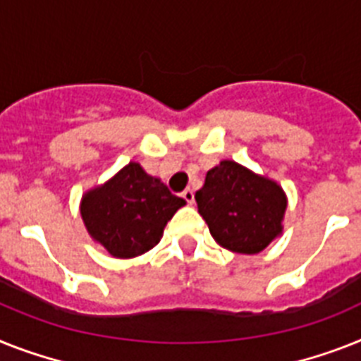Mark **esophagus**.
<instances>
[{
    "label": "esophagus",
    "instance_id": "obj_1",
    "mask_svg": "<svg viewBox=\"0 0 361 361\" xmlns=\"http://www.w3.org/2000/svg\"><path fill=\"white\" fill-rule=\"evenodd\" d=\"M180 195H183V199L188 202V204H193V201H195L193 190H190V188H186V190H184V192L180 193Z\"/></svg>",
    "mask_w": 361,
    "mask_h": 361
}]
</instances>
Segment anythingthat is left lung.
<instances>
[{"instance_id": "1", "label": "left lung", "mask_w": 361, "mask_h": 361, "mask_svg": "<svg viewBox=\"0 0 361 361\" xmlns=\"http://www.w3.org/2000/svg\"><path fill=\"white\" fill-rule=\"evenodd\" d=\"M195 201L214 240L232 252L258 255L284 228L288 197L281 184L234 160L208 169Z\"/></svg>"}]
</instances>
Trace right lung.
<instances>
[{
  "label": "right lung",
  "instance_id": "add662e5",
  "mask_svg": "<svg viewBox=\"0 0 361 361\" xmlns=\"http://www.w3.org/2000/svg\"><path fill=\"white\" fill-rule=\"evenodd\" d=\"M186 201L129 162L105 184L80 199V217L95 243L116 258H134L153 249L164 228Z\"/></svg>",
  "mask_w": 361,
  "mask_h": 361
}]
</instances>
